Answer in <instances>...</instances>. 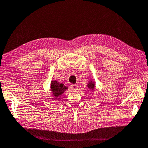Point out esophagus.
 I'll return each instance as SVG.
<instances>
[{
    "instance_id": "esophagus-1",
    "label": "esophagus",
    "mask_w": 148,
    "mask_h": 148,
    "mask_svg": "<svg viewBox=\"0 0 148 148\" xmlns=\"http://www.w3.org/2000/svg\"><path fill=\"white\" fill-rule=\"evenodd\" d=\"M71 88H72V90H76L78 88V85H75V84H72L71 85Z\"/></svg>"
}]
</instances>
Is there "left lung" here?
<instances>
[{
    "mask_svg": "<svg viewBox=\"0 0 148 148\" xmlns=\"http://www.w3.org/2000/svg\"><path fill=\"white\" fill-rule=\"evenodd\" d=\"M87 87L89 89V90L94 91L96 90V84H95V82L93 81V80H89V82L87 83Z\"/></svg>",
    "mask_w": 148,
    "mask_h": 148,
    "instance_id": "1",
    "label": "left lung"
}]
</instances>
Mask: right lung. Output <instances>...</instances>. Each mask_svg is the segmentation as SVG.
Returning a JSON list of instances; mask_svg holds the SVG:
<instances>
[{"label": "right lung", "instance_id": "1", "mask_svg": "<svg viewBox=\"0 0 148 148\" xmlns=\"http://www.w3.org/2000/svg\"><path fill=\"white\" fill-rule=\"evenodd\" d=\"M68 88L67 86L60 83L56 80H52L50 84V91L51 92V99L59 101L60 98L61 97L63 94L66 90H67Z\"/></svg>", "mask_w": 148, "mask_h": 148}]
</instances>
